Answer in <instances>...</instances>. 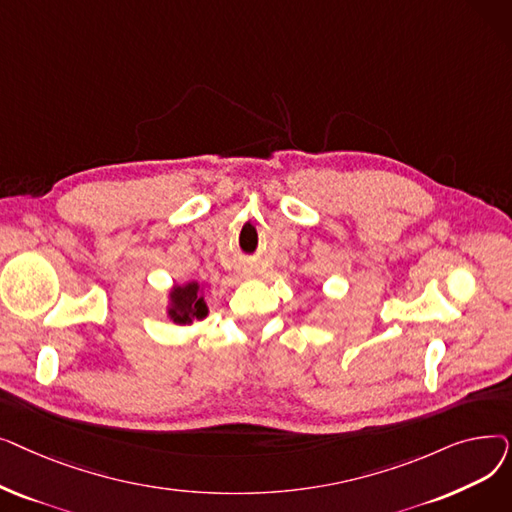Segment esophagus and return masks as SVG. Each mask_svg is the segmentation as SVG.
Here are the masks:
<instances>
[{
  "label": "esophagus",
  "mask_w": 512,
  "mask_h": 512,
  "mask_svg": "<svg viewBox=\"0 0 512 512\" xmlns=\"http://www.w3.org/2000/svg\"><path fill=\"white\" fill-rule=\"evenodd\" d=\"M242 274H245V276H251V274H253V270H249V267H245V270H242Z\"/></svg>",
  "instance_id": "obj_1"
}]
</instances>
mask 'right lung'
<instances>
[{
	"label": "right lung",
	"instance_id": "right-lung-1",
	"mask_svg": "<svg viewBox=\"0 0 512 512\" xmlns=\"http://www.w3.org/2000/svg\"><path fill=\"white\" fill-rule=\"evenodd\" d=\"M207 315L205 301L199 292V284L191 282L186 286H176L172 290V309L170 317L180 326L191 324L193 319H201Z\"/></svg>",
	"mask_w": 512,
	"mask_h": 512
}]
</instances>
